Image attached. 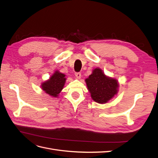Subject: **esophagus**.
Here are the masks:
<instances>
[{
	"label": "esophagus",
	"mask_w": 158,
	"mask_h": 158,
	"mask_svg": "<svg viewBox=\"0 0 158 158\" xmlns=\"http://www.w3.org/2000/svg\"><path fill=\"white\" fill-rule=\"evenodd\" d=\"M75 76L76 78H77L78 79H79V78H80V77H81V73H75Z\"/></svg>",
	"instance_id": "esophagus-1"
}]
</instances>
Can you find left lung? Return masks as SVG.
<instances>
[{"mask_svg": "<svg viewBox=\"0 0 158 158\" xmlns=\"http://www.w3.org/2000/svg\"><path fill=\"white\" fill-rule=\"evenodd\" d=\"M91 97L98 103H106L117 93V80L109 78L99 69H95L85 79Z\"/></svg>", "mask_w": 158, "mask_h": 158, "instance_id": "8db88e82", "label": "left lung"}]
</instances>
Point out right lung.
<instances>
[{
    "instance_id": "right-lung-1",
    "label": "right lung",
    "mask_w": 158,
    "mask_h": 158,
    "mask_svg": "<svg viewBox=\"0 0 158 158\" xmlns=\"http://www.w3.org/2000/svg\"><path fill=\"white\" fill-rule=\"evenodd\" d=\"M65 81V75L56 71L49 80L42 84L41 88L51 96L56 98L63 89Z\"/></svg>"
}]
</instances>
